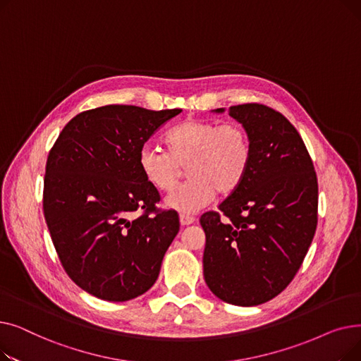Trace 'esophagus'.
I'll return each mask as SVG.
<instances>
[{"label": "esophagus", "mask_w": 361, "mask_h": 361, "mask_svg": "<svg viewBox=\"0 0 361 361\" xmlns=\"http://www.w3.org/2000/svg\"><path fill=\"white\" fill-rule=\"evenodd\" d=\"M196 219H195V216H192V215H187V214H181L180 215V224L181 225H190V224H193Z\"/></svg>", "instance_id": "1"}]
</instances>
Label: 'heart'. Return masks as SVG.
Masks as SVG:
<instances>
[{"mask_svg":"<svg viewBox=\"0 0 361 361\" xmlns=\"http://www.w3.org/2000/svg\"><path fill=\"white\" fill-rule=\"evenodd\" d=\"M168 150L146 145L139 166L146 181L161 192H173L187 168L188 180L166 199L176 211L193 214L209 203L216 192L234 193L247 177L253 159L249 131L240 123L185 118L166 135Z\"/></svg>","mask_w":361,"mask_h":361,"instance_id":"obj_1","label":"heart"}]
</instances>
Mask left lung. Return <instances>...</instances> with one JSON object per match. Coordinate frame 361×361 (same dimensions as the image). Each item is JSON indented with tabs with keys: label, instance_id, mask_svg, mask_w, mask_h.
<instances>
[{
	"label": "left lung",
	"instance_id": "obj_1",
	"mask_svg": "<svg viewBox=\"0 0 361 361\" xmlns=\"http://www.w3.org/2000/svg\"><path fill=\"white\" fill-rule=\"evenodd\" d=\"M228 114L249 131L253 159L237 190L200 216L203 276L221 300L257 306L288 287L307 255L317 177L305 142L281 112L252 102Z\"/></svg>",
	"mask_w": 361,
	"mask_h": 361
}]
</instances>
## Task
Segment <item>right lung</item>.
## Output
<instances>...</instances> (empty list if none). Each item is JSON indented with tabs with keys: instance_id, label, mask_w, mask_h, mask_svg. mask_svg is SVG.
I'll list each match as a JSON object with an SVG mask.
<instances>
[{
	"instance_id": "1",
	"label": "right lung",
	"mask_w": 361,
	"mask_h": 361,
	"mask_svg": "<svg viewBox=\"0 0 361 361\" xmlns=\"http://www.w3.org/2000/svg\"><path fill=\"white\" fill-rule=\"evenodd\" d=\"M180 108L105 105L71 118L49 150L44 215L67 275L86 293L127 301L154 286L178 214L143 177L139 154ZM138 215L135 216L134 212Z\"/></svg>"
}]
</instances>
